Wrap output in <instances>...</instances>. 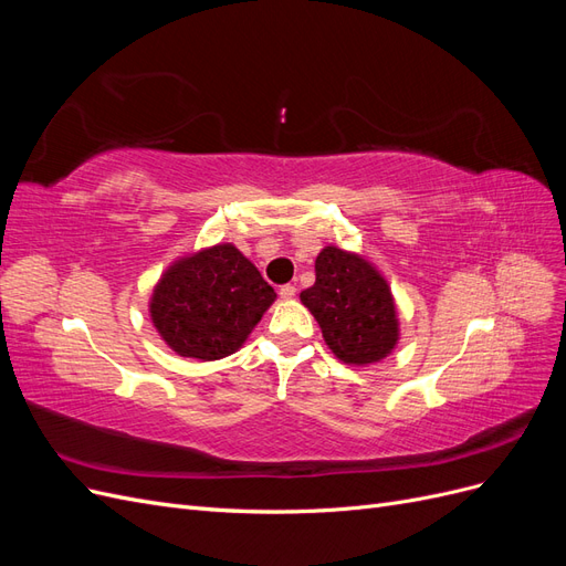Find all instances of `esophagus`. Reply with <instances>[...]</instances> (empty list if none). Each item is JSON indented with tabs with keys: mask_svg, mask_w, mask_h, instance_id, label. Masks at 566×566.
Masks as SVG:
<instances>
[{
	"mask_svg": "<svg viewBox=\"0 0 566 566\" xmlns=\"http://www.w3.org/2000/svg\"><path fill=\"white\" fill-rule=\"evenodd\" d=\"M295 293H297V287H295V285H290V283L279 287V295H281L283 300H293V297H295Z\"/></svg>",
	"mask_w": 566,
	"mask_h": 566,
	"instance_id": "34e87169",
	"label": "esophagus"
}]
</instances>
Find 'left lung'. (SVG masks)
Returning a JSON list of instances; mask_svg holds the SVG:
<instances>
[{"instance_id":"8db88e82","label":"left lung","mask_w":566,"mask_h":566,"mask_svg":"<svg viewBox=\"0 0 566 566\" xmlns=\"http://www.w3.org/2000/svg\"><path fill=\"white\" fill-rule=\"evenodd\" d=\"M300 297L339 361H380L397 345L399 323L389 285L361 256L325 248L316 256L314 285Z\"/></svg>"}]
</instances>
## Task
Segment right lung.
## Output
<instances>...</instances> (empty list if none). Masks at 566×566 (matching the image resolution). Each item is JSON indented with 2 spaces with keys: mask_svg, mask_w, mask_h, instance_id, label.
Instances as JSON below:
<instances>
[{
  "mask_svg": "<svg viewBox=\"0 0 566 566\" xmlns=\"http://www.w3.org/2000/svg\"><path fill=\"white\" fill-rule=\"evenodd\" d=\"M273 300L276 293L250 260L233 245H214L165 273L150 318L177 354L217 361L243 345Z\"/></svg>",
  "mask_w": 566,
  "mask_h": 566,
  "instance_id": "1",
  "label": "right lung"
}]
</instances>
